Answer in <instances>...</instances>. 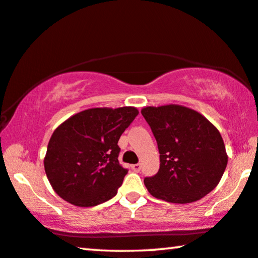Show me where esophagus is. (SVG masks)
Segmentation results:
<instances>
[{
	"instance_id": "obj_1",
	"label": "esophagus",
	"mask_w": 258,
	"mask_h": 258,
	"mask_svg": "<svg viewBox=\"0 0 258 258\" xmlns=\"http://www.w3.org/2000/svg\"><path fill=\"white\" fill-rule=\"evenodd\" d=\"M132 169H133V171H136V172H140V170H141V164H133L132 165Z\"/></svg>"
}]
</instances>
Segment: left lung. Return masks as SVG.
<instances>
[{
  "label": "left lung",
  "mask_w": 258,
  "mask_h": 258,
  "mask_svg": "<svg viewBox=\"0 0 258 258\" xmlns=\"http://www.w3.org/2000/svg\"><path fill=\"white\" fill-rule=\"evenodd\" d=\"M159 150V170L145 178L154 198L171 203H191L218 185L227 165L219 131L193 109L178 104L141 110Z\"/></svg>",
  "instance_id": "obj_1"
}]
</instances>
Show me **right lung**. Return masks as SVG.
Returning <instances> with one entry per match:
<instances>
[{"label":"right lung","mask_w":258,"mask_h":258,"mask_svg":"<svg viewBox=\"0 0 258 258\" xmlns=\"http://www.w3.org/2000/svg\"><path fill=\"white\" fill-rule=\"evenodd\" d=\"M138 113L134 107L92 108L54 131L43 164L57 195L73 206L94 207L117 194L127 173L117 144Z\"/></svg>","instance_id":"obj_1"}]
</instances>
